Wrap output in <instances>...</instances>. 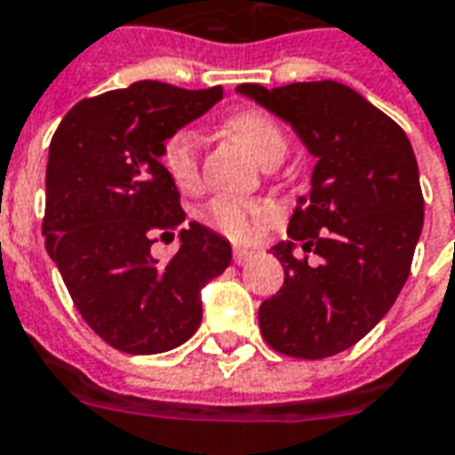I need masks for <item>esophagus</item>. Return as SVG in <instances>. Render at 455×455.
<instances>
[{
  "mask_svg": "<svg viewBox=\"0 0 455 455\" xmlns=\"http://www.w3.org/2000/svg\"><path fill=\"white\" fill-rule=\"evenodd\" d=\"M251 258H253V251H248V248H234V262L236 265H245Z\"/></svg>",
  "mask_w": 455,
  "mask_h": 455,
  "instance_id": "34e87169",
  "label": "esophagus"
}]
</instances>
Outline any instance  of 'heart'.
<instances>
[{"instance_id": "heart-1", "label": "heart", "mask_w": 455, "mask_h": 455, "mask_svg": "<svg viewBox=\"0 0 455 455\" xmlns=\"http://www.w3.org/2000/svg\"><path fill=\"white\" fill-rule=\"evenodd\" d=\"M228 132L243 144L265 168L277 166L284 151H287V134L282 124L262 110H238L227 117L224 123ZM161 164L166 168L171 180L190 193L200 185V140L193 130H176L161 144ZM207 224L214 227L219 234L234 238V241H248L255 228L265 219V207L255 202L236 200H212L204 212Z\"/></svg>"}]
</instances>
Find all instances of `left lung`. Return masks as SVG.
Returning a JSON list of instances; mask_svg holds the SVG:
<instances>
[{"label":"left lung","mask_w":455,"mask_h":455,"mask_svg":"<svg viewBox=\"0 0 455 455\" xmlns=\"http://www.w3.org/2000/svg\"><path fill=\"white\" fill-rule=\"evenodd\" d=\"M243 93L291 124L315 156L311 190L272 248L284 284L258 311L265 342L296 359L345 352L395 304L425 224L412 144L398 123L339 82H299ZM319 265L295 258V245Z\"/></svg>","instance_id":"obj_1"}]
</instances>
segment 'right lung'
Segmentation results:
<instances>
[{
	"mask_svg": "<svg viewBox=\"0 0 455 455\" xmlns=\"http://www.w3.org/2000/svg\"><path fill=\"white\" fill-rule=\"evenodd\" d=\"M221 86L188 91L137 82L79 100L50 142L43 236L74 306L99 338L127 355H159L190 339L202 287L231 262L212 228H185L180 193L161 164L168 134L204 116ZM179 231L168 263L150 255Z\"/></svg>",
	"mask_w": 455,
	"mask_h": 455,
	"instance_id": "1",
	"label": "right lung"
}]
</instances>
